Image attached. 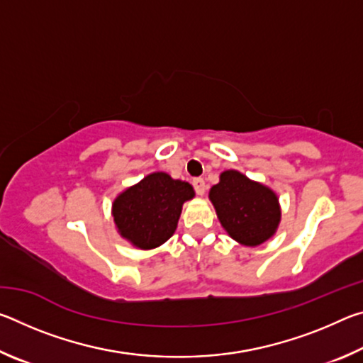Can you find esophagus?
I'll list each match as a JSON object with an SVG mask.
<instances>
[{
    "label": "esophagus",
    "instance_id": "esophagus-1",
    "mask_svg": "<svg viewBox=\"0 0 363 363\" xmlns=\"http://www.w3.org/2000/svg\"><path fill=\"white\" fill-rule=\"evenodd\" d=\"M192 186L195 189V192L199 195L205 194V181L201 179V177H195V179L192 181Z\"/></svg>",
    "mask_w": 363,
    "mask_h": 363
}]
</instances>
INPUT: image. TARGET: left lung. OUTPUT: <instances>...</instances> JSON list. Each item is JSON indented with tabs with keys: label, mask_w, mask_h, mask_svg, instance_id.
I'll list each match as a JSON object with an SVG mask.
<instances>
[{
	"label": "left lung",
	"mask_w": 363,
	"mask_h": 363,
	"mask_svg": "<svg viewBox=\"0 0 363 363\" xmlns=\"http://www.w3.org/2000/svg\"><path fill=\"white\" fill-rule=\"evenodd\" d=\"M210 200L227 233L238 243L257 247L270 238L280 223L277 195L238 171H224L210 190Z\"/></svg>",
	"instance_id": "obj_1"
}]
</instances>
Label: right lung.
Segmentation results:
<instances>
[{
    "instance_id": "add662e5",
    "label": "right lung",
    "mask_w": 363,
    "mask_h": 363,
    "mask_svg": "<svg viewBox=\"0 0 363 363\" xmlns=\"http://www.w3.org/2000/svg\"><path fill=\"white\" fill-rule=\"evenodd\" d=\"M194 199L189 182L167 173H152L113 201V219L121 237L134 247L157 248L173 235L182 203Z\"/></svg>"
}]
</instances>
